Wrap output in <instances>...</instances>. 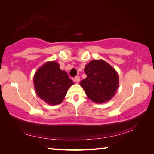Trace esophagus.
Segmentation results:
<instances>
[{"instance_id":"esophagus-1","label":"esophagus","mask_w":154,"mask_h":154,"mask_svg":"<svg viewBox=\"0 0 154 154\" xmlns=\"http://www.w3.org/2000/svg\"><path fill=\"white\" fill-rule=\"evenodd\" d=\"M74 81L76 82V83H79V82L80 81V77L79 76H76L75 77L74 79Z\"/></svg>"}]
</instances>
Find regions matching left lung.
<instances>
[{
    "mask_svg": "<svg viewBox=\"0 0 154 154\" xmlns=\"http://www.w3.org/2000/svg\"><path fill=\"white\" fill-rule=\"evenodd\" d=\"M84 71L87 77L80 85L90 100L102 104L112 99L119 84V75L114 68L104 60H94L85 65Z\"/></svg>",
    "mask_w": 154,
    "mask_h": 154,
    "instance_id": "left-lung-1",
    "label": "left lung"
}]
</instances>
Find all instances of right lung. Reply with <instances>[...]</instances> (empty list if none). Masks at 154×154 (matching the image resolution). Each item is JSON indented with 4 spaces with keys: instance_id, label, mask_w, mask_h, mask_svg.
Instances as JSON below:
<instances>
[{
    "instance_id": "obj_1",
    "label": "right lung",
    "mask_w": 154,
    "mask_h": 154,
    "mask_svg": "<svg viewBox=\"0 0 154 154\" xmlns=\"http://www.w3.org/2000/svg\"><path fill=\"white\" fill-rule=\"evenodd\" d=\"M37 95L50 105H57L64 100L73 82L55 61L47 62L38 68L33 76Z\"/></svg>"
}]
</instances>
